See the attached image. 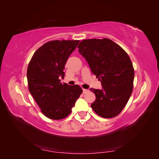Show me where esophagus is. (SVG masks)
Listing matches in <instances>:
<instances>
[{
    "mask_svg": "<svg viewBox=\"0 0 159 159\" xmlns=\"http://www.w3.org/2000/svg\"><path fill=\"white\" fill-rule=\"evenodd\" d=\"M83 93H86L89 92V90H88V89H83Z\"/></svg>",
    "mask_w": 159,
    "mask_h": 159,
    "instance_id": "34e87169",
    "label": "esophagus"
}]
</instances>
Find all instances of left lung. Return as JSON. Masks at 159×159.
<instances>
[{"label":"left lung","mask_w":159,"mask_h":159,"mask_svg":"<svg viewBox=\"0 0 159 159\" xmlns=\"http://www.w3.org/2000/svg\"><path fill=\"white\" fill-rule=\"evenodd\" d=\"M78 48L103 87L90 89L96 97L91 107L99 116H116L133 92L134 71L130 57L120 45L106 38L83 40Z\"/></svg>","instance_id":"obj_1"}]
</instances>
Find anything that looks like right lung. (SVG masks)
<instances>
[{
  "mask_svg": "<svg viewBox=\"0 0 159 159\" xmlns=\"http://www.w3.org/2000/svg\"><path fill=\"white\" fill-rule=\"evenodd\" d=\"M80 41H51L40 47L27 68L29 90L45 116L53 120L71 112L83 90L79 85L61 83L65 64Z\"/></svg>",
  "mask_w": 159,
  "mask_h": 159,
  "instance_id": "obj_1",
  "label": "right lung"
}]
</instances>
